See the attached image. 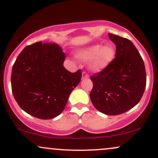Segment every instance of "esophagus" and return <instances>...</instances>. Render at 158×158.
Returning <instances> with one entry per match:
<instances>
[{
    "label": "esophagus",
    "mask_w": 158,
    "mask_h": 158,
    "mask_svg": "<svg viewBox=\"0 0 158 158\" xmlns=\"http://www.w3.org/2000/svg\"><path fill=\"white\" fill-rule=\"evenodd\" d=\"M88 73H87L85 71H83L82 72V77H81V79H88Z\"/></svg>",
    "instance_id": "1"
}]
</instances>
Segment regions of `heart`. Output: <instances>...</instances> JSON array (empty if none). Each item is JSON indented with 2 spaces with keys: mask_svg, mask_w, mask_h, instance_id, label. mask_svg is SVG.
Returning <instances> with one entry per match:
<instances>
[{
  "mask_svg": "<svg viewBox=\"0 0 158 158\" xmlns=\"http://www.w3.org/2000/svg\"><path fill=\"white\" fill-rule=\"evenodd\" d=\"M116 55L114 44H94L79 50L76 53L78 59L89 61L88 68L93 72H100L109 66Z\"/></svg>",
  "mask_w": 158,
  "mask_h": 158,
  "instance_id": "heart-1",
  "label": "heart"
}]
</instances>
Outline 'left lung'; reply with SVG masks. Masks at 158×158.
I'll use <instances>...</instances> for the list:
<instances>
[{"label":"left lung","mask_w":158,"mask_h":158,"mask_svg":"<svg viewBox=\"0 0 158 158\" xmlns=\"http://www.w3.org/2000/svg\"><path fill=\"white\" fill-rule=\"evenodd\" d=\"M116 44L115 59L105 70L90 77V98L99 111L107 115L125 113L139 102L146 85L143 60L133 43L108 33Z\"/></svg>","instance_id":"8db88e82"}]
</instances>
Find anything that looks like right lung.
Segmentation results:
<instances>
[{
    "label": "right lung",
    "mask_w": 158,
    "mask_h": 158,
    "mask_svg": "<svg viewBox=\"0 0 158 158\" xmlns=\"http://www.w3.org/2000/svg\"><path fill=\"white\" fill-rule=\"evenodd\" d=\"M65 58L61 47L52 43L39 41L21 51L11 76L12 94L21 109L42 119L63 111L81 78V70L71 73L64 68Z\"/></svg>",
    "instance_id": "1"
}]
</instances>
